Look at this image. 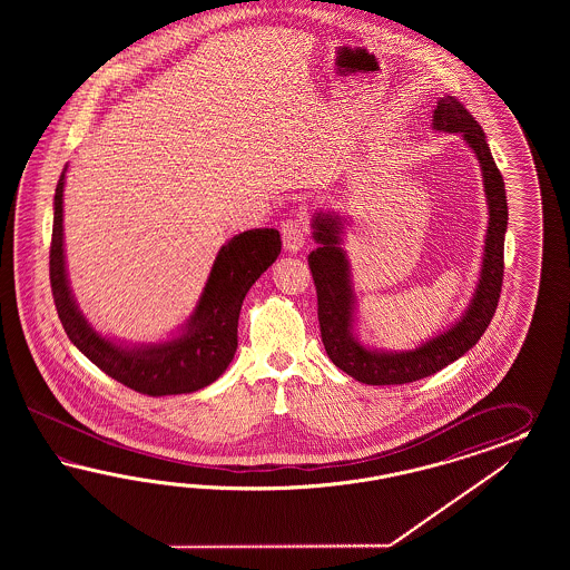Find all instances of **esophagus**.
<instances>
[{"label":"esophagus","mask_w":570,"mask_h":570,"mask_svg":"<svg viewBox=\"0 0 570 570\" xmlns=\"http://www.w3.org/2000/svg\"><path fill=\"white\" fill-rule=\"evenodd\" d=\"M307 234L309 229L303 219H291L282 224V240L288 253H298L307 244Z\"/></svg>","instance_id":"esophagus-1"}]
</instances>
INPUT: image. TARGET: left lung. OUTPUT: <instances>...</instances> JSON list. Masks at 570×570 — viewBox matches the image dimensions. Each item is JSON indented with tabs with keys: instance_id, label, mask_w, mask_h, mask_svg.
<instances>
[{
	"instance_id": "1",
	"label": "left lung",
	"mask_w": 570,
	"mask_h": 570,
	"mask_svg": "<svg viewBox=\"0 0 570 570\" xmlns=\"http://www.w3.org/2000/svg\"><path fill=\"white\" fill-rule=\"evenodd\" d=\"M432 129L460 134L466 141L481 165L489 208L476 288L464 313L443 332L407 351H384L363 345L355 332L357 298L351 279V263L343 248L345 219L332 210H317L311 219L317 248L309 255V267L317 291L322 343L332 363L363 384H405L436 374L481 341L498 309L503 277V240L508 229L503 177L491 156L483 127L453 96L439 98L432 112Z\"/></svg>"
}]
</instances>
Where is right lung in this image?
Masks as SVG:
<instances>
[{"instance_id":"add662e5","label":"right lung","mask_w":570,"mask_h":570,"mask_svg":"<svg viewBox=\"0 0 570 570\" xmlns=\"http://www.w3.org/2000/svg\"><path fill=\"white\" fill-rule=\"evenodd\" d=\"M65 179L67 167L53 196L50 282L56 311L70 343L104 374L150 397L184 395L213 384L234 360L244 296L282 250L279 232L274 227L248 229L225 242L190 317L169 338L158 343L117 341L87 322L70 291L62 225Z\"/></svg>"}]
</instances>
